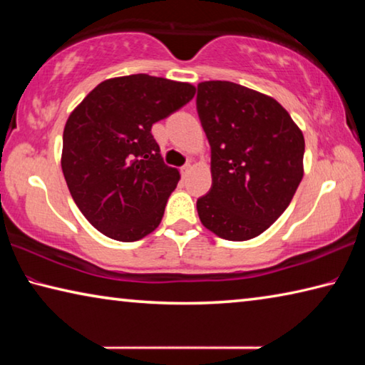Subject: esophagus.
<instances>
[{
  "label": "esophagus",
  "mask_w": 365,
  "mask_h": 365,
  "mask_svg": "<svg viewBox=\"0 0 365 365\" xmlns=\"http://www.w3.org/2000/svg\"><path fill=\"white\" fill-rule=\"evenodd\" d=\"M190 170H191V164H185V165H183V168L180 169V172H182V174H183V175H187Z\"/></svg>",
  "instance_id": "1"
}]
</instances>
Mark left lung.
Returning <instances> with one entry per match:
<instances>
[{"label": "left lung", "instance_id": "1", "mask_svg": "<svg viewBox=\"0 0 365 365\" xmlns=\"http://www.w3.org/2000/svg\"><path fill=\"white\" fill-rule=\"evenodd\" d=\"M196 109L212 174L209 193L196 201L197 215L217 237L246 242L292 202L304 174V137L279 101L233 82H201Z\"/></svg>", "mask_w": 365, "mask_h": 365}]
</instances>
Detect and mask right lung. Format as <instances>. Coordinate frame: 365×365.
Returning a JSON list of instances; mask_svg holds the SVG:
<instances>
[{"instance_id": "add662e5", "label": "right lung", "mask_w": 365, "mask_h": 365, "mask_svg": "<svg viewBox=\"0 0 365 365\" xmlns=\"http://www.w3.org/2000/svg\"><path fill=\"white\" fill-rule=\"evenodd\" d=\"M195 96V86L146 73L108 78L72 110L61 165L86 220L117 242L156 230L180 174L164 164L154 122Z\"/></svg>"}]
</instances>
